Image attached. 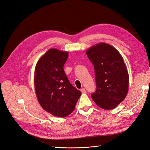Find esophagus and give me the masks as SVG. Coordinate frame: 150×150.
<instances>
[{"label":"esophagus","mask_w":150,"mask_h":150,"mask_svg":"<svg viewBox=\"0 0 150 150\" xmlns=\"http://www.w3.org/2000/svg\"><path fill=\"white\" fill-rule=\"evenodd\" d=\"M81 92L82 93H86V89H85L84 88H81Z\"/></svg>","instance_id":"1"}]
</instances>
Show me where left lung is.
Returning <instances> with one entry per match:
<instances>
[{
    "label": "left lung",
    "instance_id": "obj_1",
    "mask_svg": "<svg viewBox=\"0 0 150 150\" xmlns=\"http://www.w3.org/2000/svg\"><path fill=\"white\" fill-rule=\"evenodd\" d=\"M93 64L97 90L92 93L101 108L112 110L125 99L129 90V73L119 52L110 44L100 42L86 51Z\"/></svg>",
    "mask_w": 150,
    "mask_h": 150
}]
</instances>
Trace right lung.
<instances>
[{
  "instance_id": "right-lung-1",
  "label": "right lung",
  "mask_w": 150,
  "mask_h": 150,
  "mask_svg": "<svg viewBox=\"0 0 150 150\" xmlns=\"http://www.w3.org/2000/svg\"><path fill=\"white\" fill-rule=\"evenodd\" d=\"M68 58V52L50 49L39 58L35 68L34 81L39 103L44 110L59 117L74 111L81 95L64 73Z\"/></svg>"
}]
</instances>
